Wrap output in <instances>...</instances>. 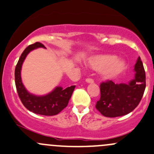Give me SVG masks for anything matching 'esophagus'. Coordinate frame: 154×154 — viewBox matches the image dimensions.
I'll list each match as a JSON object with an SVG mask.
<instances>
[{"instance_id": "1", "label": "esophagus", "mask_w": 154, "mask_h": 154, "mask_svg": "<svg viewBox=\"0 0 154 154\" xmlns=\"http://www.w3.org/2000/svg\"><path fill=\"white\" fill-rule=\"evenodd\" d=\"M86 83H93L94 80H92V79L87 78V79H86Z\"/></svg>"}]
</instances>
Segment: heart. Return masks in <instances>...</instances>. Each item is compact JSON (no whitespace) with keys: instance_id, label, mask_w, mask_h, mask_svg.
<instances>
[{"instance_id":"1","label":"heart","mask_w":154,"mask_h":154,"mask_svg":"<svg viewBox=\"0 0 154 154\" xmlns=\"http://www.w3.org/2000/svg\"><path fill=\"white\" fill-rule=\"evenodd\" d=\"M87 65L95 71H101V76L107 80L117 78L126 68L124 61L117 59V56L112 54L92 56L87 60Z\"/></svg>"}]
</instances>
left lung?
Here are the masks:
<instances>
[{"label": "left lung", "instance_id": "1", "mask_svg": "<svg viewBox=\"0 0 154 154\" xmlns=\"http://www.w3.org/2000/svg\"><path fill=\"white\" fill-rule=\"evenodd\" d=\"M134 71L135 77L128 83L118 84L111 80L101 83V98L95 107L103 116H124L138 105L146 87L145 71L140 57L137 59Z\"/></svg>", "mask_w": 154, "mask_h": 154}]
</instances>
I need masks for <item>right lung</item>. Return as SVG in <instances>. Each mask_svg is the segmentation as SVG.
<instances>
[{"label": "right lung", "mask_w": 154, "mask_h": 154, "mask_svg": "<svg viewBox=\"0 0 154 154\" xmlns=\"http://www.w3.org/2000/svg\"><path fill=\"white\" fill-rule=\"evenodd\" d=\"M41 47L46 48L42 44L37 42L29 45L24 50L15 69V83L19 98L28 110L37 114L53 116L60 113L68 105L75 86H69L66 89L56 86L52 92L44 95H34L25 89L21 77L22 64L30 52Z\"/></svg>", "instance_id": "obj_1"}]
</instances>
